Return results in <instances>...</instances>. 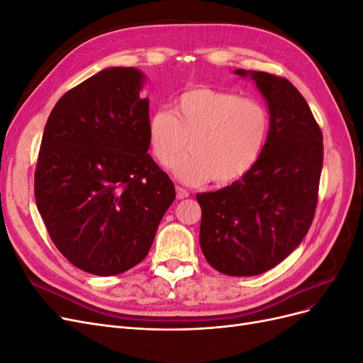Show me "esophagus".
<instances>
[{
	"label": "esophagus",
	"instance_id": "esophagus-1",
	"mask_svg": "<svg viewBox=\"0 0 363 363\" xmlns=\"http://www.w3.org/2000/svg\"><path fill=\"white\" fill-rule=\"evenodd\" d=\"M175 191H177V199L179 200H184V199H188V196H189V192L186 191V189H183V188H180V186H177V188H175Z\"/></svg>",
	"mask_w": 363,
	"mask_h": 363
}]
</instances>
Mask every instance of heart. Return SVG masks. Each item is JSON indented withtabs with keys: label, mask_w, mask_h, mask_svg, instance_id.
I'll return each instance as SVG.
<instances>
[{
	"label": "heart",
	"mask_w": 363,
	"mask_h": 363,
	"mask_svg": "<svg viewBox=\"0 0 363 363\" xmlns=\"http://www.w3.org/2000/svg\"><path fill=\"white\" fill-rule=\"evenodd\" d=\"M148 142L162 164H169L188 147V156L174 163L177 179L199 184H232L256 167L269 136L265 106L235 92L199 86L183 92L172 112H152Z\"/></svg>",
	"instance_id": "1"
}]
</instances>
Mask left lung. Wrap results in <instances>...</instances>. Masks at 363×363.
I'll return each instance as SVG.
<instances>
[{"mask_svg": "<svg viewBox=\"0 0 363 363\" xmlns=\"http://www.w3.org/2000/svg\"><path fill=\"white\" fill-rule=\"evenodd\" d=\"M233 72L251 79L265 98L269 136L245 177L196 194L200 245L216 271L250 277L279 265L307 235L323 169V133L291 82L260 71Z\"/></svg>", "mask_w": 363, "mask_h": 363, "instance_id": "left-lung-1", "label": "left lung"}]
</instances>
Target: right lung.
Here are the masks:
<instances>
[{
	"mask_svg": "<svg viewBox=\"0 0 363 363\" xmlns=\"http://www.w3.org/2000/svg\"><path fill=\"white\" fill-rule=\"evenodd\" d=\"M147 82L136 68H106L51 111L35 172L38 211L72 265L116 276L145 259L175 199L148 155Z\"/></svg>",
	"mask_w": 363,
	"mask_h": 363,
	"instance_id": "add662e5",
	"label": "right lung"
}]
</instances>
